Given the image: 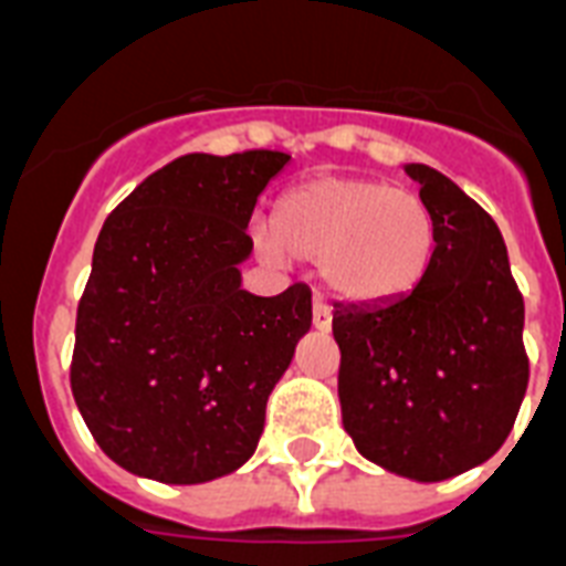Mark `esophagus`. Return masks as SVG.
<instances>
[{"label":"esophagus","instance_id":"esophagus-1","mask_svg":"<svg viewBox=\"0 0 566 566\" xmlns=\"http://www.w3.org/2000/svg\"><path fill=\"white\" fill-rule=\"evenodd\" d=\"M312 324H315L317 329H324V333L333 326V310L326 306L321 294H315V301H312Z\"/></svg>","mask_w":566,"mask_h":566}]
</instances>
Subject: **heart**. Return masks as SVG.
<instances>
[{"label": "heart", "instance_id": "obj_1", "mask_svg": "<svg viewBox=\"0 0 566 566\" xmlns=\"http://www.w3.org/2000/svg\"><path fill=\"white\" fill-rule=\"evenodd\" d=\"M274 260L321 263L326 289L349 303H387L419 286L437 249L431 208L410 190L373 179H312L280 196Z\"/></svg>", "mask_w": 566, "mask_h": 566}]
</instances>
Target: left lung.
Segmentation results:
<instances>
[{
	"instance_id": "obj_1",
	"label": "left lung",
	"mask_w": 566,
	"mask_h": 566,
	"mask_svg": "<svg viewBox=\"0 0 566 566\" xmlns=\"http://www.w3.org/2000/svg\"><path fill=\"white\" fill-rule=\"evenodd\" d=\"M437 222L431 269L417 289L376 306H335L344 428L367 460L437 483L506 442L530 358L524 294L494 219L454 181L410 165Z\"/></svg>"
}]
</instances>
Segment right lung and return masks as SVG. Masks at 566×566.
Wrapping results in <instances>:
<instances>
[{"instance_id":"1","label":"right lung","mask_w":566,"mask_h":566,"mask_svg":"<svg viewBox=\"0 0 566 566\" xmlns=\"http://www.w3.org/2000/svg\"><path fill=\"white\" fill-rule=\"evenodd\" d=\"M292 156L190 153L101 228L77 303L72 394L120 469L205 483L254 454L265 401L312 326V292L240 286L256 196Z\"/></svg>"}]
</instances>
